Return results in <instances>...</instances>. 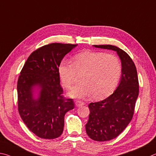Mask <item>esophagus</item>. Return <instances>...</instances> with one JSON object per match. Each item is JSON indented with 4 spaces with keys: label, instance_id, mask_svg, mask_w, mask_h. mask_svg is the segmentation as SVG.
<instances>
[{
    "label": "esophagus",
    "instance_id": "1",
    "mask_svg": "<svg viewBox=\"0 0 156 156\" xmlns=\"http://www.w3.org/2000/svg\"><path fill=\"white\" fill-rule=\"evenodd\" d=\"M83 105H84V103L81 102V101H75L76 107H80V106H82Z\"/></svg>",
    "mask_w": 156,
    "mask_h": 156
}]
</instances>
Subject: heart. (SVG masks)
Returning a JSON list of instances; mask_svg holds the SVG:
<instances>
[{
  "label": "heart",
  "mask_w": 156,
  "mask_h": 156,
  "mask_svg": "<svg viewBox=\"0 0 156 156\" xmlns=\"http://www.w3.org/2000/svg\"><path fill=\"white\" fill-rule=\"evenodd\" d=\"M72 62L66 59L60 64L58 72L65 88H70L77 73L81 82L68 92L73 98L90 97L101 99L116 88L122 73V66L118 57L103 52L86 51L76 54Z\"/></svg>",
  "instance_id": "1"
}]
</instances>
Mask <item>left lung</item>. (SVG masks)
<instances>
[{
  "mask_svg": "<svg viewBox=\"0 0 156 156\" xmlns=\"http://www.w3.org/2000/svg\"><path fill=\"white\" fill-rule=\"evenodd\" d=\"M93 46L116 51L122 66L121 81L113 94L88 105L87 134L92 140L104 142L116 138L132 121L138 97V78L134 63L126 52L112 45Z\"/></svg>",
  "mask_w": 156,
  "mask_h": 156,
  "instance_id": "8db88e82",
  "label": "left lung"
}]
</instances>
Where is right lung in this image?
I'll list each match as a JSON object with an SVG mask.
<instances>
[{
	"instance_id": "add662e5",
	"label": "right lung",
	"mask_w": 156,
	"mask_h": 156,
	"mask_svg": "<svg viewBox=\"0 0 156 156\" xmlns=\"http://www.w3.org/2000/svg\"><path fill=\"white\" fill-rule=\"evenodd\" d=\"M76 46H43L30 55L20 72L17 84L19 114L29 129L41 138L61 136L65 114L74 108L73 100L62 96L58 68L64 57Z\"/></svg>"
}]
</instances>
